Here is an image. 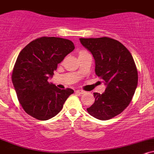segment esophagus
<instances>
[{"label": "esophagus", "instance_id": "1", "mask_svg": "<svg viewBox=\"0 0 154 154\" xmlns=\"http://www.w3.org/2000/svg\"><path fill=\"white\" fill-rule=\"evenodd\" d=\"M76 93H78V94H83V93H85V91H82V90H77V91H75Z\"/></svg>", "mask_w": 154, "mask_h": 154}]
</instances>
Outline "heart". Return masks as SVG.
I'll list each match as a JSON object with an SVG mask.
<instances>
[{"instance_id": "b5f03b06", "label": "heart", "mask_w": 154, "mask_h": 154, "mask_svg": "<svg viewBox=\"0 0 154 154\" xmlns=\"http://www.w3.org/2000/svg\"><path fill=\"white\" fill-rule=\"evenodd\" d=\"M87 54V52H85V51H80V52L79 53V56H82V55H84V54Z\"/></svg>"}]
</instances>
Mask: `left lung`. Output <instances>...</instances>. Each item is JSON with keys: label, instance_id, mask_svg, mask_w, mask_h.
<instances>
[{"label": "left lung", "instance_id": "1", "mask_svg": "<svg viewBox=\"0 0 154 154\" xmlns=\"http://www.w3.org/2000/svg\"><path fill=\"white\" fill-rule=\"evenodd\" d=\"M95 59V72L106 88L94 93L95 102L88 112L100 120L114 117L128 106L137 85L135 61L125 45L112 38H79Z\"/></svg>", "mask_w": 154, "mask_h": 154}]
</instances>
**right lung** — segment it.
<instances>
[{
  "label": "right lung",
  "mask_w": 154,
  "mask_h": 154,
  "mask_svg": "<svg viewBox=\"0 0 154 154\" xmlns=\"http://www.w3.org/2000/svg\"><path fill=\"white\" fill-rule=\"evenodd\" d=\"M74 49L69 40L42 37L30 42L19 53L12 72V82L26 114L37 119L48 120L61 111L74 91L59 89L49 83L48 79Z\"/></svg>",
  "instance_id": "obj_1"
}]
</instances>
